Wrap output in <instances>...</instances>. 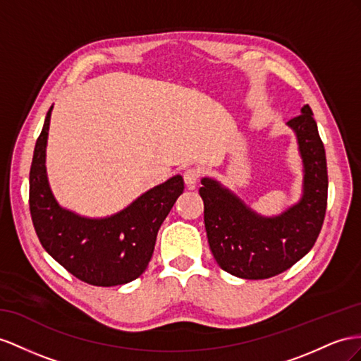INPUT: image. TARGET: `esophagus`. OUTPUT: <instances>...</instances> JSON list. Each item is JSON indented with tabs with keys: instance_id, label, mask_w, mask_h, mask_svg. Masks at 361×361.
I'll return each instance as SVG.
<instances>
[{
	"instance_id": "esophagus-1",
	"label": "esophagus",
	"mask_w": 361,
	"mask_h": 361,
	"mask_svg": "<svg viewBox=\"0 0 361 361\" xmlns=\"http://www.w3.org/2000/svg\"><path fill=\"white\" fill-rule=\"evenodd\" d=\"M183 178H184V183H186L188 186H195L198 178H200V171L195 169V168L186 169L183 173Z\"/></svg>"
}]
</instances>
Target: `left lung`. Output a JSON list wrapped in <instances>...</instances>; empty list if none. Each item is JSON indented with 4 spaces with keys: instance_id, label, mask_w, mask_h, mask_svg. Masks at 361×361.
<instances>
[{
    "instance_id": "left-lung-1",
    "label": "left lung",
    "mask_w": 361,
    "mask_h": 361,
    "mask_svg": "<svg viewBox=\"0 0 361 361\" xmlns=\"http://www.w3.org/2000/svg\"><path fill=\"white\" fill-rule=\"evenodd\" d=\"M286 125L298 138L303 183L300 200L282 214L259 215L219 181L201 180L212 255L224 271L243 279H269L288 270L311 250L325 219L326 155L310 105Z\"/></svg>"
}]
</instances>
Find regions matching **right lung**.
<instances>
[{
	"mask_svg": "<svg viewBox=\"0 0 361 361\" xmlns=\"http://www.w3.org/2000/svg\"><path fill=\"white\" fill-rule=\"evenodd\" d=\"M50 106L35 145L30 168V215L42 247L78 279L96 286L137 279L149 264L157 233L184 190L181 175L142 193L105 218H88L63 209L54 198L45 168Z\"/></svg>",
	"mask_w": 361,
	"mask_h": 361,
	"instance_id": "1",
	"label": "right lung"
}]
</instances>
